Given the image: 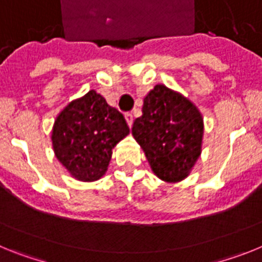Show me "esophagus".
Here are the masks:
<instances>
[{
  "instance_id": "1",
  "label": "esophagus",
  "mask_w": 262,
  "mask_h": 262,
  "mask_svg": "<svg viewBox=\"0 0 262 262\" xmlns=\"http://www.w3.org/2000/svg\"><path fill=\"white\" fill-rule=\"evenodd\" d=\"M124 118H126V120H127V124H128L129 127L133 126V120H134L133 114H131V113H127V114L124 115Z\"/></svg>"
}]
</instances>
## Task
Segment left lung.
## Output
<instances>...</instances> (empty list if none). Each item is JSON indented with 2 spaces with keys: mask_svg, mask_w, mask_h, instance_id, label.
Here are the masks:
<instances>
[{
  "mask_svg": "<svg viewBox=\"0 0 262 262\" xmlns=\"http://www.w3.org/2000/svg\"><path fill=\"white\" fill-rule=\"evenodd\" d=\"M142 111L131 131L152 172L165 182L182 181L202 152L201 111L186 97L161 84L145 96Z\"/></svg>",
  "mask_w": 262,
  "mask_h": 262,
  "instance_id": "left-lung-1",
  "label": "left lung"
}]
</instances>
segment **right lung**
<instances>
[{"instance_id":"1","label":"right lung","mask_w":262,"mask_h":262,"mask_svg":"<svg viewBox=\"0 0 262 262\" xmlns=\"http://www.w3.org/2000/svg\"><path fill=\"white\" fill-rule=\"evenodd\" d=\"M128 134L123 115L90 90L60 111L51 140L55 156L72 177L92 182L105 174L113 148Z\"/></svg>"}]
</instances>
